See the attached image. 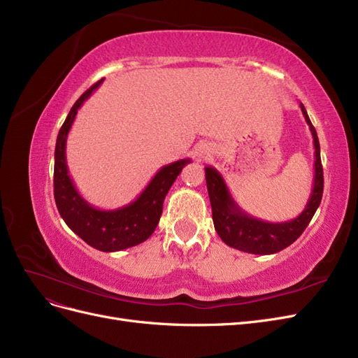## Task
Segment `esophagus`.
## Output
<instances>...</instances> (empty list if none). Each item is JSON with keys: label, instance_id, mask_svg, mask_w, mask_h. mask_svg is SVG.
Instances as JSON below:
<instances>
[{"label": "esophagus", "instance_id": "1", "mask_svg": "<svg viewBox=\"0 0 358 358\" xmlns=\"http://www.w3.org/2000/svg\"><path fill=\"white\" fill-rule=\"evenodd\" d=\"M205 155H206V153H205Z\"/></svg>", "mask_w": 358, "mask_h": 358}]
</instances>
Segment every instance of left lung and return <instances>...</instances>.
Returning a JSON list of instances; mask_svg holds the SVG:
<instances>
[{
	"mask_svg": "<svg viewBox=\"0 0 358 358\" xmlns=\"http://www.w3.org/2000/svg\"><path fill=\"white\" fill-rule=\"evenodd\" d=\"M301 110L314 138L315 174L313 192H310L305 210L301 213V215L293 218V220L282 223H269L242 211L232 198V194H230L227 184L220 172L213 166L205 168L206 189H208L211 201L214 227L226 245L236 248L239 251L250 252V255H275V252L292 245L303 234V230L306 229L309 222L313 220L322 198L324 178H322L320 141L317 131L313 123H310L302 102Z\"/></svg>",
	"mask_w": 358,
	"mask_h": 358,
	"instance_id": "8db88e82",
	"label": "left lung"
}]
</instances>
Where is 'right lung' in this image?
Segmentation results:
<instances>
[{
	"mask_svg": "<svg viewBox=\"0 0 358 358\" xmlns=\"http://www.w3.org/2000/svg\"><path fill=\"white\" fill-rule=\"evenodd\" d=\"M99 80L80 96L62 124L55 147V202L66 226L86 244L99 251H122L141 244L152 236L164 210L165 196L180 176L181 169L190 164V159H181L165 165L147 184L138 198L116 210H99L83 199L68 174L66 166V138L78 108L99 87Z\"/></svg>",
	"mask_w": 358,
	"mask_h": 358,
	"instance_id": "1",
	"label": "right lung"
}]
</instances>
